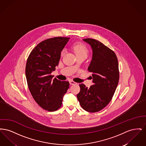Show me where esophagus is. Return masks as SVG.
<instances>
[{"mask_svg":"<svg viewBox=\"0 0 146 146\" xmlns=\"http://www.w3.org/2000/svg\"><path fill=\"white\" fill-rule=\"evenodd\" d=\"M70 85H76V84H77L76 83L74 82V81H72V80H70Z\"/></svg>","mask_w":146,"mask_h":146,"instance_id":"1","label":"esophagus"}]
</instances>
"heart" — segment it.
Masks as SVG:
<instances>
[{"mask_svg": "<svg viewBox=\"0 0 146 146\" xmlns=\"http://www.w3.org/2000/svg\"><path fill=\"white\" fill-rule=\"evenodd\" d=\"M73 49L74 50L77 56L85 55L88 56V50L86 47L82 44L76 43L74 45ZM64 50H63L61 52V55H63L64 54Z\"/></svg>", "mask_w": 146, "mask_h": 146, "instance_id": "heart-1", "label": "heart"}]
</instances>
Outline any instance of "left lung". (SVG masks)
Listing matches in <instances>:
<instances>
[{"mask_svg": "<svg viewBox=\"0 0 146 146\" xmlns=\"http://www.w3.org/2000/svg\"><path fill=\"white\" fill-rule=\"evenodd\" d=\"M92 50V57L88 68L92 73L93 85L89 88L79 84L76 96L86 111L95 113L104 109L111 101L119 79L117 57L113 51L96 39L86 38Z\"/></svg>", "mask_w": 146, "mask_h": 146, "instance_id": "1", "label": "left lung"}]
</instances>
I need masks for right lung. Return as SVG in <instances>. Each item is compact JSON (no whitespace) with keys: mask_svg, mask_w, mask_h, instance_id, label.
<instances>
[{"mask_svg":"<svg viewBox=\"0 0 146 146\" xmlns=\"http://www.w3.org/2000/svg\"><path fill=\"white\" fill-rule=\"evenodd\" d=\"M69 39L59 36L40 42L27 58L25 72L29 90L35 102L48 111H55L61 107L63 96L70 86L68 81L53 79L51 75Z\"/></svg>","mask_w":146,"mask_h":146,"instance_id":"1","label":"right lung"}]
</instances>
